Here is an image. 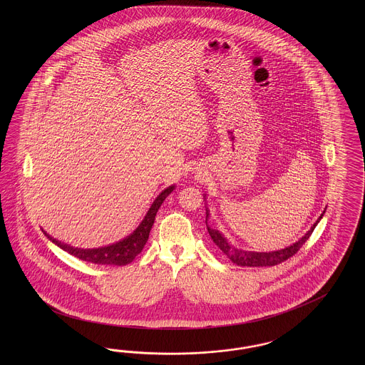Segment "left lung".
<instances>
[{"instance_id":"1","label":"left lung","mask_w":365,"mask_h":365,"mask_svg":"<svg viewBox=\"0 0 365 365\" xmlns=\"http://www.w3.org/2000/svg\"><path fill=\"white\" fill-rule=\"evenodd\" d=\"M325 212V211H324ZM324 212L321 214L320 218L317 220V222L312 226L309 232H307L299 242L293 243L292 246H289L287 249H282V250H277V252H270V253H255V252H243L240 249H235L232 247V245H229V242L225 240V237L222 235L221 232H217V230H212L210 227H207L209 234H210L211 240L214 241V243L221 249L222 252L225 255H227L232 262H234L235 265L238 266H253V267H264V266H274L287 261V258L293 257L299 252V249L302 247V245L308 241L312 232L314 230L316 225L319 223ZM209 215V214H207Z\"/></svg>"}]
</instances>
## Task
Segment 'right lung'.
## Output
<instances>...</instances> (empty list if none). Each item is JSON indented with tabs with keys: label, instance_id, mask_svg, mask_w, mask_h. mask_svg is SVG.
I'll return each instance as SVG.
<instances>
[{
	"label": "right lung",
	"instance_id": "right-lung-1",
	"mask_svg": "<svg viewBox=\"0 0 365 365\" xmlns=\"http://www.w3.org/2000/svg\"><path fill=\"white\" fill-rule=\"evenodd\" d=\"M173 190H174V186H170L158 195V198L155 199L153 206L150 207V210L144 217L142 223L139 225V227L120 242L113 243V245L100 247V249H78V247H72L66 243L58 242L57 240L52 238L46 232L44 234L58 247H61L63 250H66V253H69L73 257H78V259L98 264V265H127V264L133 262V258L143 250L144 245L147 242L148 235H150V230L154 225L155 215L159 210L160 205L163 203V200L168 197V194Z\"/></svg>",
	"mask_w": 365,
	"mask_h": 365
}]
</instances>
